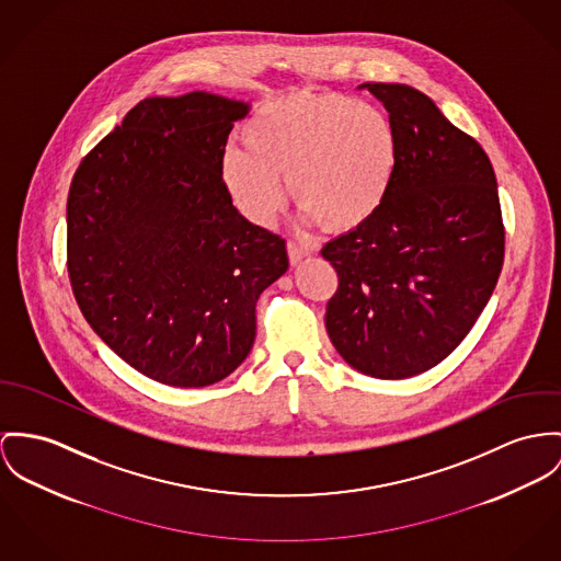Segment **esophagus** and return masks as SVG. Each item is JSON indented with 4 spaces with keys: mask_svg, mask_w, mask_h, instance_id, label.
I'll return each mask as SVG.
<instances>
[{
    "mask_svg": "<svg viewBox=\"0 0 561 561\" xmlns=\"http://www.w3.org/2000/svg\"><path fill=\"white\" fill-rule=\"evenodd\" d=\"M309 254H311L309 248L299 245V243H295V241L288 243V259H290V264H299V262H301L302 259H307Z\"/></svg>",
    "mask_w": 561,
    "mask_h": 561,
    "instance_id": "obj_1",
    "label": "esophagus"
}]
</instances>
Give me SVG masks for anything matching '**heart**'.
Instances as JSON below:
<instances>
[{"mask_svg": "<svg viewBox=\"0 0 561 561\" xmlns=\"http://www.w3.org/2000/svg\"><path fill=\"white\" fill-rule=\"evenodd\" d=\"M239 147L219 162L234 207L268 226L286 190L305 217L333 232L369 224L387 203L399 169V138L387 115L342 93H290L264 102L241 126Z\"/></svg>", "mask_w": 561, "mask_h": 561, "instance_id": "b5f03b06", "label": "heart"}]
</instances>
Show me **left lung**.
<instances>
[{"label": "left lung", "instance_id": "obj_1", "mask_svg": "<svg viewBox=\"0 0 561 561\" xmlns=\"http://www.w3.org/2000/svg\"><path fill=\"white\" fill-rule=\"evenodd\" d=\"M399 138L382 211L322 248L340 277L327 333L356 371L401 380L444 360L474 327L504 264V224L489 156L432 98L365 83Z\"/></svg>", "mask_w": 561, "mask_h": 561}]
</instances>
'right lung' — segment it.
Wrapping results in <instances>:
<instances>
[{
	"label": "right lung",
	"instance_id": "add662e5",
	"mask_svg": "<svg viewBox=\"0 0 561 561\" xmlns=\"http://www.w3.org/2000/svg\"><path fill=\"white\" fill-rule=\"evenodd\" d=\"M250 104L207 91L145 98L77 169L68 275L98 337L142 376L201 388L256 340V301L286 241L241 216L219 162Z\"/></svg>",
	"mask_w": 561,
	"mask_h": 561
}]
</instances>
